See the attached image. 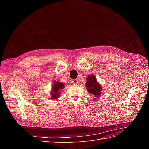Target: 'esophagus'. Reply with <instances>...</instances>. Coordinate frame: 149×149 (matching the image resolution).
<instances>
[{
  "label": "esophagus",
  "mask_w": 149,
  "mask_h": 149,
  "mask_svg": "<svg viewBox=\"0 0 149 149\" xmlns=\"http://www.w3.org/2000/svg\"><path fill=\"white\" fill-rule=\"evenodd\" d=\"M72 83L74 84H77L78 83V80L77 79H74L72 80Z\"/></svg>",
  "instance_id": "obj_1"
}]
</instances>
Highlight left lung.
<instances>
[{
    "label": "left lung",
    "instance_id": "obj_1",
    "mask_svg": "<svg viewBox=\"0 0 149 149\" xmlns=\"http://www.w3.org/2000/svg\"><path fill=\"white\" fill-rule=\"evenodd\" d=\"M86 88L88 91L95 97H100L101 95L102 88L97 82L96 77L94 75H90L87 78Z\"/></svg>",
    "mask_w": 149,
    "mask_h": 149
}]
</instances>
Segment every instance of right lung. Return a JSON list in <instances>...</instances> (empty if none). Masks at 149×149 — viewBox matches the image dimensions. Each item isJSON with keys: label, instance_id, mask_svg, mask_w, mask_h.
<instances>
[{"label": "right lung", "instance_id": "1", "mask_svg": "<svg viewBox=\"0 0 149 149\" xmlns=\"http://www.w3.org/2000/svg\"><path fill=\"white\" fill-rule=\"evenodd\" d=\"M65 85L63 83H59V82H55L54 83V84L52 86V97L53 99H56L59 97V94H60V91L63 88H64Z\"/></svg>", "mask_w": 149, "mask_h": 149}]
</instances>
